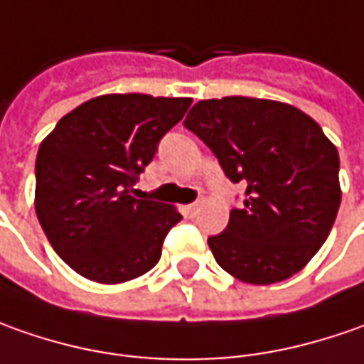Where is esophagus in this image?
I'll list each match as a JSON object with an SVG mask.
<instances>
[{
    "instance_id": "obj_1",
    "label": "esophagus",
    "mask_w": 364,
    "mask_h": 364,
    "mask_svg": "<svg viewBox=\"0 0 364 364\" xmlns=\"http://www.w3.org/2000/svg\"><path fill=\"white\" fill-rule=\"evenodd\" d=\"M199 209H201V203H191V205H187L185 207V211H187V215H197L199 213Z\"/></svg>"
}]
</instances>
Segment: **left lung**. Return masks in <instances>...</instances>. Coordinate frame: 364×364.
<instances>
[{
  "label": "left lung",
  "mask_w": 364,
  "mask_h": 364,
  "mask_svg": "<svg viewBox=\"0 0 364 364\" xmlns=\"http://www.w3.org/2000/svg\"><path fill=\"white\" fill-rule=\"evenodd\" d=\"M245 185L225 232L207 240L215 262L247 284L298 274L326 242L341 205L338 151L292 105L225 96L199 100L183 122Z\"/></svg>",
  "instance_id": "left-lung-1"
}]
</instances>
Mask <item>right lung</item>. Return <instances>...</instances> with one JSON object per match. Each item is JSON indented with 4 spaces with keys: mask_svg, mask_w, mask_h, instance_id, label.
<instances>
[{
    "mask_svg": "<svg viewBox=\"0 0 364 364\" xmlns=\"http://www.w3.org/2000/svg\"><path fill=\"white\" fill-rule=\"evenodd\" d=\"M193 100L102 95L58 120L36 157V215L74 272L100 284L146 274L181 221L177 207L134 199L136 177Z\"/></svg>",
    "mask_w": 364,
    "mask_h": 364,
    "instance_id": "add662e5",
    "label": "right lung"
}]
</instances>
